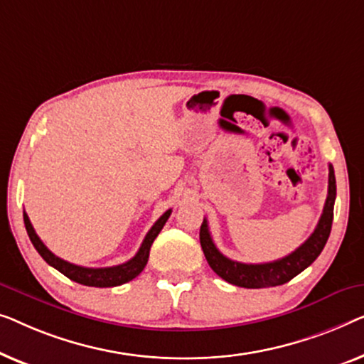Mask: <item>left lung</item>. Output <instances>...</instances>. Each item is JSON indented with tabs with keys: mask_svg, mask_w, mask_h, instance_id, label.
I'll return each instance as SVG.
<instances>
[{
	"mask_svg": "<svg viewBox=\"0 0 364 364\" xmlns=\"http://www.w3.org/2000/svg\"><path fill=\"white\" fill-rule=\"evenodd\" d=\"M328 171V196H326L323 213H321L315 231L299 249H295L294 252L285 255L282 259L267 264L237 262V260L228 259L226 255L219 252L216 244L213 242L208 221L204 219L201 229H199V242H201L204 257H206L209 267L226 282L244 287V289H265V287L282 285L309 267L323 250L331 231V223H333V206L336 198L333 166L330 165Z\"/></svg>",
	"mask_w": 364,
	"mask_h": 364,
	"instance_id": "8db88e82",
	"label": "left lung"
}]
</instances>
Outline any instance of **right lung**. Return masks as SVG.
<instances>
[{"instance_id":"right-lung-1","label":"right lung","mask_w":364,"mask_h":364,"mask_svg":"<svg viewBox=\"0 0 364 364\" xmlns=\"http://www.w3.org/2000/svg\"><path fill=\"white\" fill-rule=\"evenodd\" d=\"M170 214H171V209H168V211L163 214L155 224H153L150 231H148V234L145 235V239H143V242L140 245V249H138V252L135 254V257L130 259L129 262L114 265V267H99V269L82 267V265L70 264L68 260L54 255L43 244V240L39 239V235L36 234L33 224H31L26 213H24V226H26L28 235L36 250H38L41 257H43L50 267L58 269L60 274H64L65 277L74 280V282L89 285V287H100V289H104V287H117V285L130 282V280L135 279L136 275L145 269L153 240L156 239L158 234H160L163 226H165V223L168 221V218H170Z\"/></svg>"}]
</instances>
